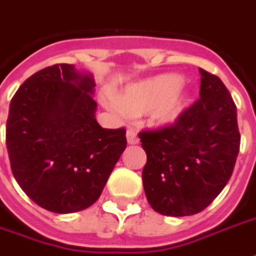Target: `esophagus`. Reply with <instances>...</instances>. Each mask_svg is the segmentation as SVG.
<instances>
[{
  "mask_svg": "<svg viewBox=\"0 0 256 256\" xmlns=\"http://www.w3.org/2000/svg\"><path fill=\"white\" fill-rule=\"evenodd\" d=\"M126 137H128V144H132V146H134V144H138V137H137V134H136V132L134 130H132V128H128V134H126Z\"/></svg>",
  "mask_w": 256,
  "mask_h": 256,
  "instance_id": "obj_1",
  "label": "esophagus"
}]
</instances>
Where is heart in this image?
Wrapping results in <instances>:
<instances>
[{
    "mask_svg": "<svg viewBox=\"0 0 256 256\" xmlns=\"http://www.w3.org/2000/svg\"><path fill=\"white\" fill-rule=\"evenodd\" d=\"M182 84V76L174 73L144 78L128 84L108 106L118 115L140 116L148 112L154 126H170L180 119L188 104V92Z\"/></svg>",
    "mask_w": 256,
    "mask_h": 256,
    "instance_id": "heart-1",
    "label": "heart"
}]
</instances>
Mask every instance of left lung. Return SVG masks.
Masks as SVG:
<instances>
[{
  "instance_id": "8db88e82",
  "label": "left lung",
  "mask_w": 256,
  "mask_h": 256,
  "mask_svg": "<svg viewBox=\"0 0 256 256\" xmlns=\"http://www.w3.org/2000/svg\"><path fill=\"white\" fill-rule=\"evenodd\" d=\"M200 100L173 126L141 132L142 186L155 212L190 216L220 194L240 151L237 108L215 74L200 69Z\"/></svg>"
}]
</instances>
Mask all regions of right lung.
I'll return each instance as SVG.
<instances>
[{"mask_svg": "<svg viewBox=\"0 0 256 256\" xmlns=\"http://www.w3.org/2000/svg\"><path fill=\"white\" fill-rule=\"evenodd\" d=\"M94 87L92 73L60 64L30 76L10 101L6 148L14 178L54 214L91 206L126 150L124 128L98 124Z\"/></svg>", "mask_w": 256, "mask_h": 256, "instance_id": "obj_1", "label": "right lung"}]
</instances>
